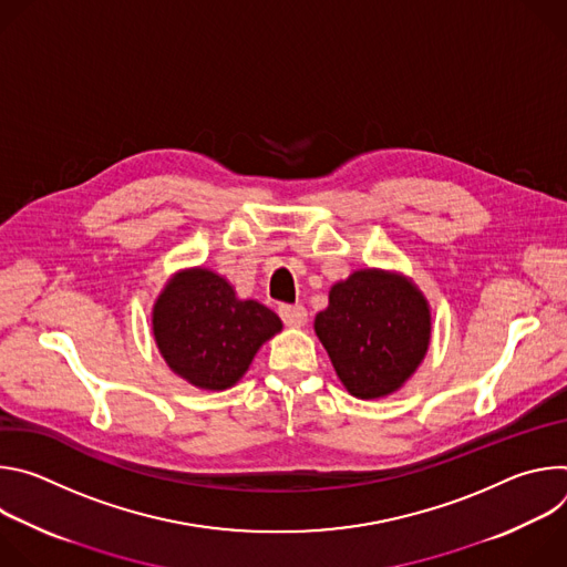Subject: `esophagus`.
Listing matches in <instances>:
<instances>
[{"label":"esophagus","instance_id":"esophagus-1","mask_svg":"<svg viewBox=\"0 0 567 567\" xmlns=\"http://www.w3.org/2000/svg\"><path fill=\"white\" fill-rule=\"evenodd\" d=\"M280 318L285 320L287 328H302L307 322V309L302 305H282Z\"/></svg>","mask_w":567,"mask_h":567}]
</instances>
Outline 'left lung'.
<instances>
[{
    "label": "left lung",
    "mask_w": 567,
    "mask_h": 567,
    "mask_svg": "<svg viewBox=\"0 0 567 567\" xmlns=\"http://www.w3.org/2000/svg\"><path fill=\"white\" fill-rule=\"evenodd\" d=\"M431 305L413 278L385 269H357L330 289V305L313 332L357 399H381L403 388L431 346Z\"/></svg>",
    "instance_id": "left-lung-1"
}]
</instances>
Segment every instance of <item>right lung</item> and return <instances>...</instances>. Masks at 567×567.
I'll return each mask as SVG.
<instances>
[{
  "label": "right lung",
  "instance_id": "1",
  "mask_svg": "<svg viewBox=\"0 0 567 567\" xmlns=\"http://www.w3.org/2000/svg\"><path fill=\"white\" fill-rule=\"evenodd\" d=\"M282 330L276 311L206 267L179 269L152 305V334L166 365L202 390L233 388Z\"/></svg>",
  "mask_w": 567,
  "mask_h": 567
}]
</instances>
